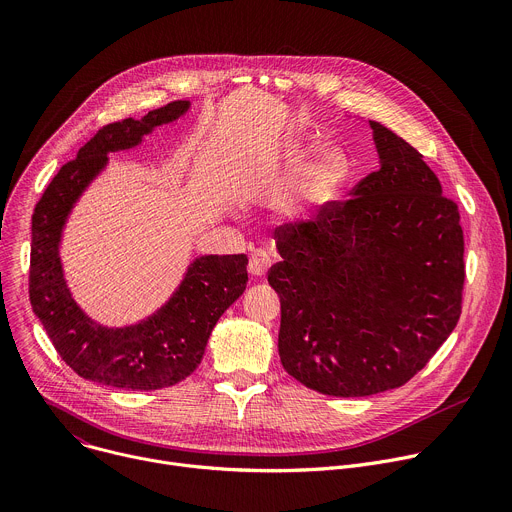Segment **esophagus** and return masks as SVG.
<instances>
[{"label": "esophagus", "mask_w": 512, "mask_h": 512, "mask_svg": "<svg viewBox=\"0 0 512 512\" xmlns=\"http://www.w3.org/2000/svg\"><path fill=\"white\" fill-rule=\"evenodd\" d=\"M270 268V256L264 250H254L248 262V270L254 278H264Z\"/></svg>", "instance_id": "1"}]
</instances>
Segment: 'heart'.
<instances>
[{
	"mask_svg": "<svg viewBox=\"0 0 512 512\" xmlns=\"http://www.w3.org/2000/svg\"><path fill=\"white\" fill-rule=\"evenodd\" d=\"M280 158L285 160L287 166L299 164L303 158V146L297 140H287L280 148ZM348 170L350 164L346 154L335 146H325L317 150V154L301 168L291 195L299 201L311 203L329 199L344 187Z\"/></svg>",
	"mask_w": 512,
	"mask_h": 512,
	"instance_id": "b5f03b06",
	"label": "heart"
}]
</instances>
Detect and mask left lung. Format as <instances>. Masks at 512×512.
Segmentation results:
<instances>
[{
  "mask_svg": "<svg viewBox=\"0 0 512 512\" xmlns=\"http://www.w3.org/2000/svg\"><path fill=\"white\" fill-rule=\"evenodd\" d=\"M380 168L344 203L276 227L278 354L301 384L368 396L411 380L458 325V205L409 142L368 120Z\"/></svg>",
  "mask_w": 512,
  "mask_h": 512,
  "instance_id": "obj_1",
  "label": "left lung"
}]
</instances>
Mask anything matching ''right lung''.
Segmentation results:
<instances>
[{
	"label": "right lung",
	"instance_id": "right-lung-1",
	"mask_svg": "<svg viewBox=\"0 0 512 512\" xmlns=\"http://www.w3.org/2000/svg\"><path fill=\"white\" fill-rule=\"evenodd\" d=\"M179 99L142 120L101 128L46 187L32 215L30 303L59 356L83 378L126 390L173 386L201 364L207 339L246 291V254H203L191 260L179 287L146 319L124 327L95 321L75 301L65 278L61 242L85 189L107 166L109 152L136 148L148 134L189 113Z\"/></svg>",
	"mask_w": 512,
	"mask_h": 512
}]
</instances>
